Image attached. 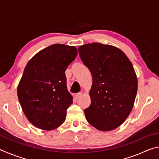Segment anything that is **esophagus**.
I'll use <instances>...</instances> for the list:
<instances>
[{
  "label": "esophagus",
  "mask_w": 159,
  "mask_h": 159,
  "mask_svg": "<svg viewBox=\"0 0 159 159\" xmlns=\"http://www.w3.org/2000/svg\"><path fill=\"white\" fill-rule=\"evenodd\" d=\"M83 95V93L82 92H80L79 93H76V95H75V98H76V99H79L80 98V97H81Z\"/></svg>",
  "instance_id": "esophagus-1"
}]
</instances>
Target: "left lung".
Segmentation results:
<instances>
[{"label": "left lung", "mask_w": 159, "mask_h": 159, "mask_svg": "<svg viewBox=\"0 0 159 159\" xmlns=\"http://www.w3.org/2000/svg\"><path fill=\"white\" fill-rule=\"evenodd\" d=\"M79 52L93 77L86 120L99 130H114L130 114L136 98L138 79L133 64L113 45L88 43L79 46Z\"/></svg>", "instance_id": "obj_1"}]
</instances>
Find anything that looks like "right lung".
Segmentation results:
<instances>
[{
  "mask_svg": "<svg viewBox=\"0 0 159 159\" xmlns=\"http://www.w3.org/2000/svg\"><path fill=\"white\" fill-rule=\"evenodd\" d=\"M75 46L54 44L36 53L26 64L17 87L21 109L36 127L52 130L64 122L73 103L65 71L76 58Z\"/></svg>",
  "mask_w": 159,
  "mask_h": 159,
  "instance_id": "right-lung-1",
  "label": "right lung"
}]
</instances>
